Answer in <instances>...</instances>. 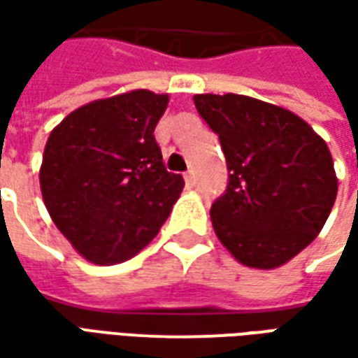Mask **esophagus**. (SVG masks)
I'll return each mask as SVG.
<instances>
[{"mask_svg":"<svg viewBox=\"0 0 358 358\" xmlns=\"http://www.w3.org/2000/svg\"><path fill=\"white\" fill-rule=\"evenodd\" d=\"M184 180H186V186L192 187L195 184V172L194 171H187L186 174H184Z\"/></svg>","mask_w":358,"mask_h":358,"instance_id":"esophagus-1","label":"esophagus"}]
</instances>
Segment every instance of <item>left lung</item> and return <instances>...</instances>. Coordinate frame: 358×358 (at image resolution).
Here are the masks:
<instances>
[{
  "instance_id": "obj_1",
  "label": "left lung",
  "mask_w": 358,
  "mask_h": 358,
  "mask_svg": "<svg viewBox=\"0 0 358 358\" xmlns=\"http://www.w3.org/2000/svg\"><path fill=\"white\" fill-rule=\"evenodd\" d=\"M194 103L218 134L230 172L210 222L230 255L272 270L320 234L338 195L326 141L301 117L240 94H197Z\"/></svg>"
}]
</instances>
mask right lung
<instances>
[{
    "label": "right lung",
    "mask_w": 358,
    "mask_h": 358,
    "mask_svg": "<svg viewBox=\"0 0 358 358\" xmlns=\"http://www.w3.org/2000/svg\"><path fill=\"white\" fill-rule=\"evenodd\" d=\"M169 94L130 90L69 113L51 130L40 189L59 232L94 264L124 263L155 238L184 178L166 172L155 126Z\"/></svg>",
    "instance_id": "add662e5"
}]
</instances>
